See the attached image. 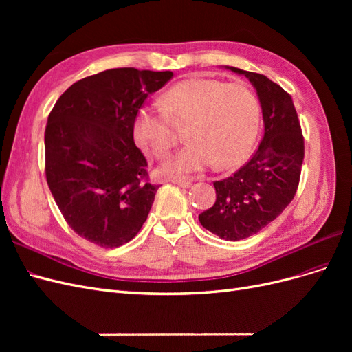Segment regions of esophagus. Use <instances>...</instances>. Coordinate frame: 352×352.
I'll list each match as a JSON object with an SVG mask.
<instances>
[{
    "instance_id": "obj_1",
    "label": "esophagus",
    "mask_w": 352,
    "mask_h": 352,
    "mask_svg": "<svg viewBox=\"0 0 352 352\" xmlns=\"http://www.w3.org/2000/svg\"><path fill=\"white\" fill-rule=\"evenodd\" d=\"M172 184L177 185V186H182V188H189L190 185H192V182L188 179H180V177H173L172 179Z\"/></svg>"
}]
</instances>
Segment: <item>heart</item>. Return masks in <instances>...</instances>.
Returning <instances> with one entry per match:
<instances>
[{"mask_svg":"<svg viewBox=\"0 0 352 352\" xmlns=\"http://www.w3.org/2000/svg\"><path fill=\"white\" fill-rule=\"evenodd\" d=\"M168 117L188 120L182 150L163 164L168 175L190 176L217 163L228 168L252 153L260 132L261 109L255 94L242 83L189 79L163 95ZM168 117L154 107H141L133 120V138L154 157L164 158L176 142Z\"/></svg>","mask_w":352,"mask_h":352,"instance_id":"1","label":"heart"}]
</instances>
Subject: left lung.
Listing matches in <instances>:
<instances>
[{
  "mask_svg": "<svg viewBox=\"0 0 352 352\" xmlns=\"http://www.w3.org/2000/svg\"><path fill=\"white\" fill-rule=\"evenodd\" d=\"M250 79L260 100L264 136L250 162L214 182V206L199 223L225 241L258 233L294 199L304 160V138L291 95L264 74L225 66Z\"/></svg>",
  "mask_w": 352,
  "mask_h": 352,
  "instance_id": "1",
  "label": "left lung"
}]
</instances>
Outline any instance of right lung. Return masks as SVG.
Returning <instances> with one entry per match:
<instances>
[{
  "instance_id": "1",
  "label": "right lung",
  "mask_w": 352,
  "mask_h": 352,
  "mask_svg": "<svg viewBox=\"0 0 352 352\" xmlns=\"http://www.w3.org/2000/svg\"><path fill=\"white\" fill-rule=\"evenodd\" d=\"M172 72L110 69L73 83L45 127V175L63 217L79 236L116 248L136 236L160 185L133 142V120Z\"/></svg>"
}]
</instances>
